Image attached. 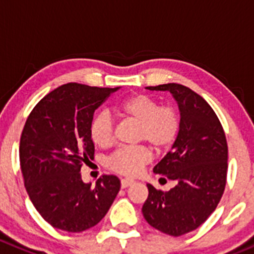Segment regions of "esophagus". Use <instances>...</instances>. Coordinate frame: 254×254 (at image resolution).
<instances>
[{"label":"esophagus","mask_w":254,"mask_h":254,"mask_svg":"<svg viewBox=\"0 0 254 254\" xmlns=\"http://www.w3.org/2000/svg\"><path fill=\"white\" fill-rule=\"evenodd\" d=\"M132 183H134L132 179H130V178H124V179H122V188H127V187L131 186Z\"/></svg>","instance_id":"34e87169"}]
</instances>
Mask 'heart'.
<instances>
[{
	"mask_svg": "<svg viewBox=\"0 0 254 254\" xmlns=\"http://www.w3.org/2000/svg\"><path fill=\"white\" fill-rule=\"evenodd\" d=\"M116 115L138 122L136 140L148 141L156 151H165L177 141L182 127L181 114L174 105L160 104L150 95L132 94L123 99L115 108ZM90 139L99 148H109L114 143V120L108 113L95 116L90 124ZM150 146L145 144L123 146L106 160L110 170L124 175H135L151 160Z\"/></svg>",
	"mask_w": 254,
	"mask_h": 254,
	"instance_id": "heart-1",
	"label": "heart"
}]
</instances>
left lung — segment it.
Wrapping results in <instances>:
<instances>
[{
    "label": "left lung",
    "mask_w": 254,
    "mask_h": 254,
    "mask_svg": "<svg viewBox=\"0 0 254 254\" xmlns=\"http://www.w3.org/2000/svg\"><path fill=\"white\" fill-rule=\"evenodd\" d=\"M170 91L181 110L182 127L172 150L154 167V173L174 181L168 191L148 186L144 218L158 231L173 237L202 226L224 193L228 170L226 134L214 110L204 99L181 84L149 86Z\"/></svg>",
    "instance_id": "1"
}]
</instances>
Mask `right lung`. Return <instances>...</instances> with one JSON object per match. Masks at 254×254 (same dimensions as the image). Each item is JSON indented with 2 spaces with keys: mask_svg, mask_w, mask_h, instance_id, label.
Here are the masks:
<instances>
[{
  "mask_svg": "<svg viewBox=\"0 0 254 254\" xmlns=\"http://www.w3.org/2000/svg\"><path fill=\"white\" fill-rule=\"evenodd\" d=\"M118 89L61 85L44 96L26 120L20 140L25 188L54 228L79 233L96 226L119 193L116 175L104 174L91 188L80 173L94 159L89 129L95 110Z\"/></svg>",
  "mask_w": 254,
  "mask_h": 254,
  "instance_id": "obj_1",
  "label": "right lung"
}]
</instances>
